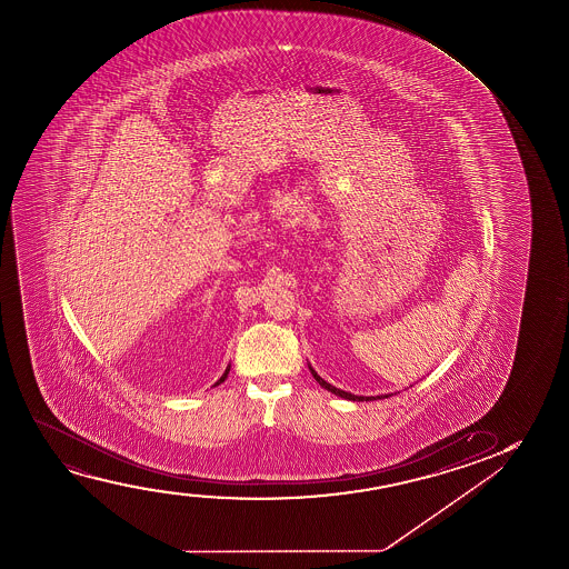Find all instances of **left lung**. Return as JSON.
Here are the masks:
<instances>
[{
  "label": "left lung",
  "instance_id": "8db88e82",
  "mask_svg": "<svg viewBox=\"0 0 569 569\" xmlns=\"http://www.w3.org/2000/svg\"><path fill=\"white\" fill-rule=\"evenodd\" d=\"M309 369H311V375L315 377V381L319 382L322 389H327L328 392H332L336 397L346 398V400H353V402H369V400H381V398H389L392 395H379V397H358V395H351V392H346L342 389H336L335 385H330V382L325 381L322 377H320L315 369H312L311 363H309Z\"/></svg>",
  "mask_w": 569,
  "mask_h": 569
}]
</instances>
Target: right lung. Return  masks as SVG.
<instances>
[{
	"label": "right lung",
	"instance_id": "obj_1",
	"mask_svg": "<svg viewBox=\"0 0 569 569\" xmlns=\"http://www.w3.org/2000/svg\"><path fill=\"white\" fill-rule=\"evenodd\" d=\"M229 369H231V366H227L226 373H223V375H221V377H219V381L216 382V385H213V387H218V385H221V382L226 381L227 375H229Z\"/></svg>",
	"mask_w": 569,
	"mask_h": 569
}]
</instances>
